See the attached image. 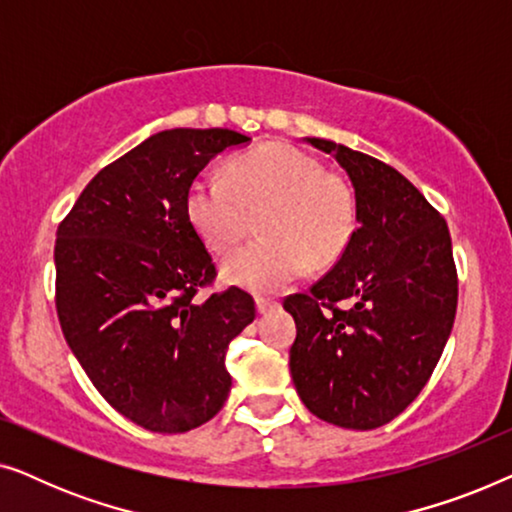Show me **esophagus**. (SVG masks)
Returning a JSON list of instances; mask_svg holds the SVG:
<instances>
[{
    "mask_svg": "<svg viewBox=\"0 0 512 512\" xmlns=\"http://www.w3.org/2000/svg\"><path fill=\"white\" fill-rule=\"evenodd\" d=\"M277 307V303L275 300H270V298H256V310H258V314H268V312H272Z\"/></svg>",
    "mask_w": 512,
    "mask_h": 512,
    "instance_id": "obj_1",
    "label": "esophagus"
}]
</instances>
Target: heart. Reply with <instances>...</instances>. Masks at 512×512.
<instances>
[{"label": "heart", "instance_id": "heart-1", "mask_svg": "<svg viewBox=\"0 0 512 512\" xmlns=\"http://www.w3.org/2000/svg\"><path fill=\"white\" fill-rule=\"evenodd\" d=\"M186 214L202 242L226 256L258 219L261 240L223 265L226 282L256 293L282 291L345 254L356 228L354 195L298 146L272 142L230 160L226 174L202 172L186 193Z\"/></svg>", "mask_w": 512, "mask_h": 512}]
</instances>
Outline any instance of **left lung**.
<instances>
[{
    "mask_svg": "<svg viewBox=\"0 0 512 512\" xmlns=\"http://www.w3.org/2000/svg\"><path fill=\"white\" fill-rule=\"evenodd\" d=\"M305 142L347 172L356 230L328 275L284 300L298 331L291 377L312 415L377 429L415 401L450 338L459 296L450 230L391 165L328 139ZM340 299L353 307L340 311Z\"/></svg>",
    "mask_w": 512,
    "mask_h": 512,
    "instance_id": "obj_1",
    "label": "left lung"
}]
</instances>
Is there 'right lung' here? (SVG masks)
Instances as JSON below:
<instances>
[{
	"label": "right lung",
	"instance_id": "add662e5",
	"mask_svg": "<svg viewBox=\"0 0 512 512\" xmlns=\"http://www.w3.org/2000/svg\"><path fill=\"white\" fill-rule=\"evenodd\" d=\"M226 128H174L104 167L55 240V307L81 368L111 408L144 429L184 433L226 403L230 340L256 317L216 277L186 214L191 181L216 153L247 144Z\"/></svg>",
	"mask_w": 512,
	"mask_h": 512
}]
</instances>
